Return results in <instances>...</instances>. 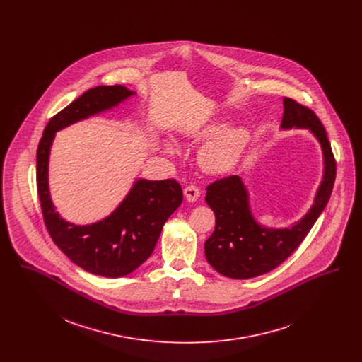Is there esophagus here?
Returning <instances> with one entry per match:
<instances>
[{
    "label": "esophagus",
    "mask_w": 362,
    "mask_h": 362,
    "mask_svg": "<svg viewBox=\"0 0 362 362\" xmlns=\"http://www.w3.org/2000/svg\"><path fill=\"white\" fill-rule=\"evenodd\" d=\"M184 195H185L187 201H189V202H195V201L199 198L201 191H199V188H198V187H195V185H188V187H185V188H184Z\"/></svg>",
    "instance_id": "obj_1"
}]
</instances>
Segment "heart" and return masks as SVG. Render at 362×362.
I'll return each instance as SVG.
<instances>
[{
  "label": "heart",
  "mask_w": 362,
  "mask_h": 362,
  "mask_svg": "<svg viewBox=\"0 0 362 362\" xmlns=\"http://www.w3.org/2000/svg\"><path fill=\"white\" fill-rule=\"evenodd\" d=\"M221 127V124H210L206 127L191 129L187 132V136L192 139H205L217 134ZM247 141L248 135L244 129H230L220 134L204 148L201 153L202 165L211 173H223L230 170L243 155Z\"/></svg>",
  "instance_id": "b5f03b06"
}]
</instances>
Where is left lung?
<instances>
[{"label": "left lung", "instance_id": "1", "mask_svg": "<svg viewBox=\"0 0 362 362\" xmlns=\"http://www.w3.org/2000/svg\"><path fill=\"white\" fill-rule=\"evenodd\" d=\"M281 128H308L323 152V180L310 211L291 228H266L254 218L250 195L238 175H230L207 185L206 204L216 216V227L205 243L210 266L231 279H251L264 274L288 258L310 233L330 198L336 180V160L325 127L317 115L303 104L284 98Z\"/></svg>", "mask_w": 362, "mask_h": 362}]
</instances>
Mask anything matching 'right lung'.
Here are the masks:
<instances>
[{"mask_svg": "<svg viewBox=\"0 0 362 362\" xmlns=\"http://www.w3.org/2000/svg\"><path fill=\"white\" fill-rule=\"evenodd\" d=\"M135 92L125 86H96L86 90L45 128L37 148V192L47 231L54 244L83 270L122 277L139 267L155 250L165 220L182 202L181 185L173 180H138L127 198L108 217L76 226L59 217L49 191V156L57 131L124 102Z\"/></svg>", "mask_w": 362, "mask_h": 362, "instance_id": "right-lung-1", "label": "right lung"}]
</instances>
